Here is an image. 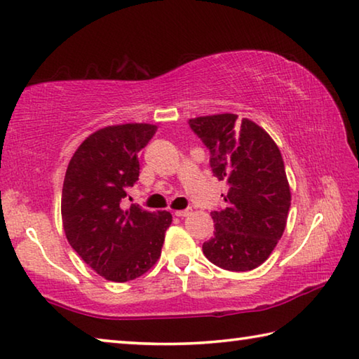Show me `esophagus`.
I'll return each instance as SVG.
<instances>
[{
  "instance_id": "34e87169",
  "label": "esophagus",
  "mask_w": 359,
  "mask_h": 359,
  "mask_svg": "<svg viewBox=\"0 0 359 359\" xmlns=\"http://www.w3.org/2000/svg\"><path fill=\"white\" fill-rule=\"evenodd\" d=\"M191 214V209H184V210H175L174 215L175 217H188Z\"/></svg>"
}]
</instances>
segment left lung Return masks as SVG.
<instances>
[{
    "instance_id": "left-lung-1",
    "label": "left lung",
    "mask_w": 359,
    "mask_h": 359,
    "mask_svg": "<svg viewBox=\"0 0 359 359\" xmlns=\"http://www.w3.org/2000/svg\"><path fill=\"white\" fill-rule=\"evenodd\" d=\"M188 123L210 151L212 172L229 185L224 208L212 212L214 238L203 252L226 271H252L269 258L287 226L291 193L280 150L261 126L236 114Z\"/></svg>"
}]
</instances>
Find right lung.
I'll list each match as a JSON object with an SVG mask.
<instances>
[{"instance_id":"1","label":"right lung","mask_w":359,"mask_h":359,"mask_svg":"<svg viewBox=\"0 0 359 359\" xmlns=\"http://www.w3.org/2000/svg\"><path fill=\"white\" fill-rule=\"evenodd\" d=\"M156 125L125 123L95 131L79 145L66 169L62 220L69 245L106 280L130 282L158 261L172 222L166 210L121 208L139 179V151Z\"/></svg>"}]
</instances>
